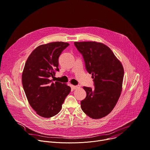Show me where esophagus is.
<instances>
[{"mask_svg": "<svg viewBox=\"0 0 150 150\" xmlns=\"http://www.w3.org/2000/svg\"><path fill=\"white\" fill-rule=\"evenodd\" d=\"M72 87L74 88V89H77V88H79L80 87V86L79 85H77V86H72Z\"/></svg>", "mask_w": 150, "mask_h": 150, "instance_id": "1", "label": "esophagus"}]
</instances>
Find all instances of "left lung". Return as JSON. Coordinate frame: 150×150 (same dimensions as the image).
I'll return each instance as SVG.
<instances>
[{
  "instance_id": "obj_1",
  "label": "left lung",
  "mask_w": 150,
  "mask_h": 150,
  "mask_svg": "<svg viewBox=\"0 0 150 150\" xmlns=\"http://www.w3.org/2000/svg\"><path fill=\"white\" fill-rule=\"evenodd\" d=\"M83 55L86 68L92 74L95 89L83 87L86 98L82 110L90 117L100 119L113 109L122 91L124 70L121 62L109 47L96 41L74 42Z\"/></svg>"
}]
</instances>
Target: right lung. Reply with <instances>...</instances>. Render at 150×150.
Listing matches in <instances>:
<instances>
[{
	"mask_svg": "<svg viewBox=\"0 0 150 150\" xmlns=\"http://www.w3.org/2000/svg\"><path fill=\"white\" fill-rule=\"evenodd\" d=\"M69 45L62 41L39 45L25 63L22 74L24 91L29 105L43 117H52L60 111L71 91L66 83L51 79L59 71V55Z\"/></svg>",
	"mask_w": 150,
	"mask_h": 150,
	"instance_id": "obj_1",
	"label": "right lung"
}]
</instances>
